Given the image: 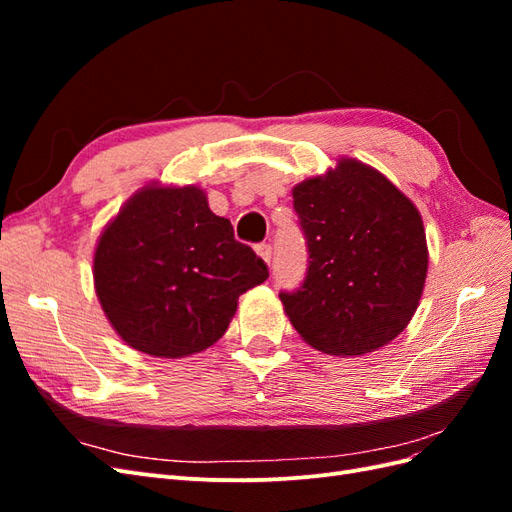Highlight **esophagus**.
<instances>
[{
  "instance_id": "obj_1",
  "label": "esophagus",
  "mask_w": 512,
  "mask_h": 512,
  "mask_svg": "<svg viewBox=\"0 0 512 512\" xmlns=\"http://www.w3.org/2000/svg\"><path fill=\"white\" fill-rule=\"evenodd\" d=\"M256 254L267 262V265H271V258H273V247L269 243H260L256 245Z\"/></svg>"
}]
</instances>
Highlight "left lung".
<instances>
[{"label": "left lung", "instance_id": "1", "mask_svg": "<svg viewBox=\"0 0 512 512\" xmlns=\"http://www.w3.org/2000/svg\"><path fill=\"white\" fill-rule=\"evenodd\" d=\"M309 265L280 292L292 327L327 354L374 352L408 327L427 277L423 220L371 166L344 158L292 190Z\"/></svg>", "mask_w": 512, "mask_h": 512}]
</instances>
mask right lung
Masks as SVG:
<instances>
[{
    "label": "right lung",
    "mask_w": 512,
    "mask_h": 512,
    "mask_svg": "<svg viewBox=\"0 0 512 512\" xmlns=\"http://www.w3.org/2000/svg\"><path fill=\"white\" fill-rule=\"evenodd\" d=\"M269 277L265 260L235 239L203 190H138L104 228L94 282L123 342L162 359L213 346L245 290Z\"/></svg>",
    "instance_id": "obj_1"
}]
</instances>
